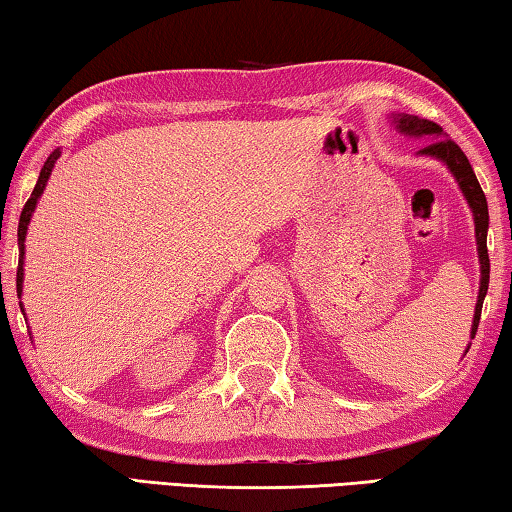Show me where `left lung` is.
<instances>
[{
    "label": "left lung",
    "mask_w": 512,
    "mask_h": 512,
    "mask_svg": "<svg viewBox=\"0 0 512 512\" xmlns=\"http://www.w3.org/2000/svg\"><path fill=\"white\" fill-rule=\"evenodd\" d=\"M390 122L395 124V129L399 133H404L408 138H426L431 140L429 145L417 152V156H426V158H435L451 172V177L456 179L460 192L467 201L469 211H472L474 217V236H476V251H479V265H481V283H479V297H476V308H474V320H472V331L469 335H476V329H479V320H481V308H483V299L488 295V283H490V258H488V224H490V215H488V201H485L483 190L479 186V179L469 165L467 156L460 152V147L454 140H449L445 136L438 124L422 120L417 115H408V113H392ZM472 345V342H469ZM469 345L465 349V354L469 351Z\"/></svg>",
    "instance_id": "left-lung-1"
}]
</instances>
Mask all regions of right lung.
Wrapping results in <instances>:
<instances>
[{"mask_svg":"<svg viewBox=\"0 0 512 512\" xmlns=\"http://www.w3.org/2000/svg\"><path fill=\"white\" fill-rule=\"evenodd\" d=\"M58 156H61V149H54V152L49 154V158H47L45 165H43V170H40V177H38L36 188H33L31 197L27 199V204H24L22 213H20V224H18V247H20V263H18V297H20V299H22V286H24V240H27V229H29L31 215H33V211H36L38 199L43 197V190H45V186H47L49 177H52V170H54V165H56V161H58ZM20 311H22V315H24V306H22V301H20Z\"/></svg>","mask_w":512,"mask_h":512,"instance_id":"obj_1","label":"right lung"}]
</instances>
